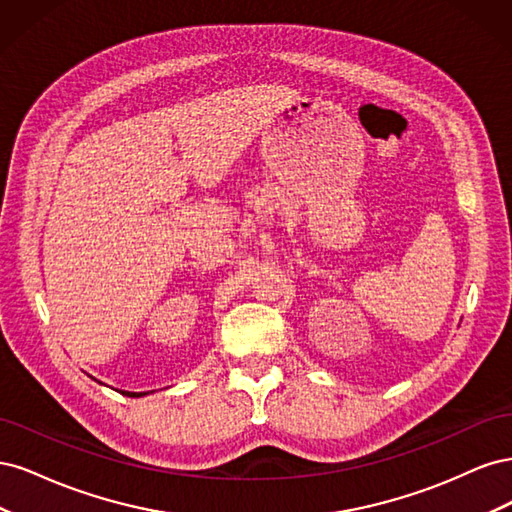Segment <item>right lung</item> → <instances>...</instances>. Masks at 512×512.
<instances>
[{
    "label": "right lung",
    "instance_id": "obj_1",
    "mask_svg": "<svg viewBox=\"0 0 512 512\" xmlns=\"http://www.w3.org/2000/svg\"><path fill=\"white\" fill-rule=\"evenodd\" d=\"M123 395H128V397H141V395H145V393H130V391H121Z\"/></svg>",
    "mask_w": 512,
    "mask_h": 512
}]
</instances>
